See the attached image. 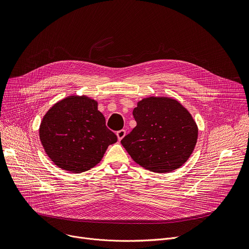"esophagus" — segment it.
Listing matches in <instances>:
<instances>
[{
	"mask_svg": "<svg viewBox=\"0 0 249 249\" xmlns=\"http://www.w3.org/2000/svg\"><path fill=\"white\" fill-rule=\"evenodd\" d=\"M116 135H117V138H118V140L119 141H121L124 137H125V135H126V131L125 130H119L117 133H116Z\"/></svg>",
	"mask_w": 249,
	"mask_h": 249,
	"instance_id": "34e87169",
	"label": "esophagus"
}]
</instances>
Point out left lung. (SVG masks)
I'll return each instance as SVG.
<instances>
[{
    "instance_id": "obj_1",
    "label": "left lung",
    "mask_w": 249,
    "mask_h": 249,
    "mask_svg": "<svg viewBox=\"0 0 249 249\" xmlns=\"http://www.w3.org/2000/svg\"><path fill=\"white\" fill-rule=\"evenodd\" d=\"M137 126L121 144L133 160L156 173L170 172L190 158L198 139L192 115L174 98L150 96L133 110Z\"/></svg>"
}]
</instances>
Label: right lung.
Returning a JSON list of instances; mask_svg holds the SVG:
<instances>
[{"label":"right lung","mask_w":249,"mask_h":249,"mask_svg":"<svg viewBox=\"0 0 249 249\" xmlns=\"http://www.w3.org/2000/svg\"><path fill=\"white\" fill-rule=\"evenodd\" d=\"M39 138L50 160L73 173L95 166L108 146L117 142L97 109V101L86 95H70L55 103L41 121Z\"/></svg>","instance_id":"obj_1"}]
</instances>
